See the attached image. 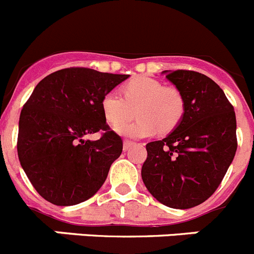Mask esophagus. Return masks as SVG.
I'll list each match as a JSON object with an SVG mask.
<instances>
[{
    "label": "esophagus",
    "mask_w": 254,
    "mask_h": 254,
    "mask_svg": "<svg viewBox=\"0 0 254 254\" xmlns=\"http://www.w3.org/2000/svg\"><path fill=\"white\" fill-rule=\"evenodd\" d=\"M132 146H133V142H132V141H127V139H126L125 142H123V151H128Z\"/></svg>",
    "instance_id": "esophagus-1"
}]
</instances>
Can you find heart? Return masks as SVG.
<instances>
[{"label":"heart","instance_id":"obj_1","mask_svg":"<svg viewBox=\"0 0 254 254\" xmlns=\"http://www.w3.org/2000/svg\"><path fill=\"white\" fill-rule=\"evenodd\" d=\"M122 92L123 97L116 92L107 93L101 102L106 121L109 125H118L115 129L122 136L142 138L156 131L169 133L183 120L185 98L178 88L165 87L156 79L139 75L126 83ZM134 109L139 120L123 124L133 117Z\"/></svg>","mask_w":254,"mask_h":254}]
</instances>
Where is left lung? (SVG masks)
Returning <instances> with one entry per match:
<instances>
[{"instance_id": "1", "label": "left lung", "mask_w": 254, "mask_h": 254, "mask_svg": "<svg viewBox=\"0 0 254 254\" xmlns=\"http://www.w3.org/2000/svg\"><path fill=\"white\" fill-rule=\"evenodd\" d=\"M185 98L179 126L161 141L146 145L141 175L156 200L169 208L204 203L222 183L237 151L233 106L209 76L192 70H165Z\"/></svg>"}]
</instances>
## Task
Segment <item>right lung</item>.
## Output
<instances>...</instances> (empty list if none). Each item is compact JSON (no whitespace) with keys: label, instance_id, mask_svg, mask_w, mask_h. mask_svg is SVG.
<instances>
[{"label":"right lung","instance_id":"obj_1","mask_svg":"<svg viewBox=\"0 0 254 254\" xmlns=\"http://www.w3.org/2000/svg\"><path fill=\"white\" fill-rule=\"evenodd\" d=\"M88 68H66L45 76L21 111L17 153L30 183L59 206L85 201L101 189L122 153V138L102 112L107 93L128 78ZM103 130L97 141L87 134Z\"/></svg>","mask_w":254,"mask_h":254}]
</instances>
